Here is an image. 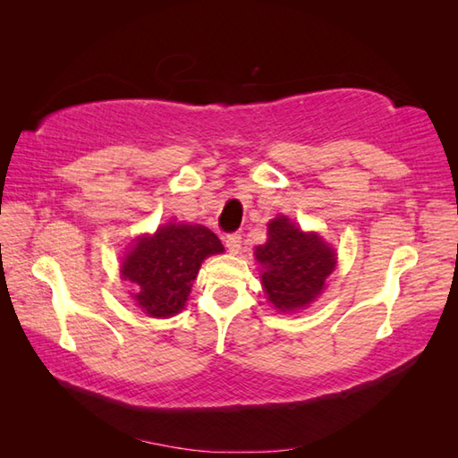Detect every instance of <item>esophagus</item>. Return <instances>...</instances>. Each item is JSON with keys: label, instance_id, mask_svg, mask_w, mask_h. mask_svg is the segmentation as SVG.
<instances>
[{"label": "esophagus", "instance_id": "esophagus-1", "mask_svg": "<svg viewBox=\"0 0 458 458\" xmlns=\"http://www.w3.org/2000/svg\"><path fill=\"white\" fill-rule=\"evenodd\" d=\"M226 248L232 254H238L242 250V236L240 234H228L226 236Z\"/></svg>", "mask_w": 458, "mask_h": 458}]
</instances>
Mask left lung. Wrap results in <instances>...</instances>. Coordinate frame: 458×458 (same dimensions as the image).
Here are the masks:
<instances>
[{"instance_id":"left-lung-1","label":"left lung","mask_w":458,"mask_h":458,"mask_svg":"<svg viewBox=\"0 0 458 458\" xmlns=\"http://www.w3.org/2000/svg\"><path fill=\"white\" fill-rule=\"evenodd\" d=\"M267 230V242L256 248V259L264 266L261 284L267 299L279 310L307 307L318 297L327 277L333 274L335 251L323 238L305 234L285 216L271 220Z\"/></svg>"}]
</instances>
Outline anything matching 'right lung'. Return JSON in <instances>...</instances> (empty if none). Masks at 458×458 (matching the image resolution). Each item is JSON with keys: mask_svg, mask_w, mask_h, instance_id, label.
<instances>
[{"mask_svg": "<svg viewBox=\"0 0 458 458\" xmlns=\"http://www.w3.org/2000/svg\"><path fill=\"white\" fill-rule=\"evenodd\" d=\"M222 250V242L208 228L169 224L133 246L122 276L133 284V299L148 315L171 317L187 303L202 259Z\"/></svg>", "mask_w": 458, "mask_h": 458, "instance_id": "right-lung-1", "label": "right lung"}]
</instances>
